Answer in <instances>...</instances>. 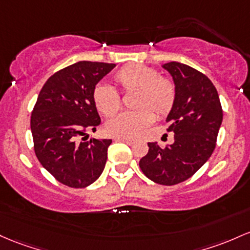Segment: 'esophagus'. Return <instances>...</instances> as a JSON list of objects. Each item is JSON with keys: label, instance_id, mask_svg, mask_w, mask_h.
Here are the masks:
<instances>
[{"label": "esophagus", "instance_id": "34e87169", "mask_svg": "<svg viewBox=\"0 0 250 250\" xmlns=\"http://www.w3.org/2000/svg\"><path fill=\"white\" fill-rule=\"evenodd\" d=\"M116 141H123L128 145H133L134 144V140L133 139H128V138H115Z\"/></svg>", "mask_w": 250, "mask_h": 250}]
</instances>
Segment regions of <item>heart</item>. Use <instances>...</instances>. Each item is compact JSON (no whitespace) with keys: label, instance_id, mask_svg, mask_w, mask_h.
Returning <instances> with one entry per match:
<instances>
[{"label":"heart","instance_id":"b5f03b06","mask_svg":"<svg viewBox=\"0 0 250 250\" xmlns=\"http://www.w3.org/2000/svg\"><path fill=\"white\" fill-rule=\"evenodd\" d=\"M114 81L125 94L135 91L133 105L136 110L122 112L108 121L106 131L110 135L135 138L154 122L155 112L158 117H165L173 108L177 96L174 82L159 75L155 68L131 62L115 73ZM92 100L97 110L106 117L114 116L121 108L119 92L108 85H96Z\"/></svg>","mask_w":250,"mask_h":250}]
</instances>
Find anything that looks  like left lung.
I'll list each match as a JSON object with an SVG mask.
<instances>
[{
	"instance_id": "1",
	"label": "left lung",
	"mask_w": 250,
	"mask_h": 250,
	"mask_svg": "<svg viewBox=\"0 0 250 250\" xmlns=\"http://www.w3.org/2000/svg\"><path fill=\"white\" fill-rule=\"evenodd\" d=\"M163 67L171 73L177 89L174 105L166 119L174 142L165 148L148 142L149 149L139 165L150 180L171 186L185 182L209 160L223 110L215 85L204 73L178 62Z\"/></svg>"
}]
</instances>
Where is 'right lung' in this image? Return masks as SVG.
Returning a JSON list of instances; mask_svg holds the SVG:
<instances>
[{
	"instance_id": "1",
	"label": "right lung",
	"mask_w": 250,
	"mask_h": 250,
	"mask_svg": "<svg viewBox=\"0 0 250 250\" xmlns=\"http://www.w3.org/2000/svg\"><path fill=\"white\" fill-rule=\"evenodd\" d=\"M116 65L78 62L43 84L31 116L34 152L43 168L64 185L83 188L98 179L111 140L91 139L101 119L92 91Z\"/></svg>"
}]
</instances>
